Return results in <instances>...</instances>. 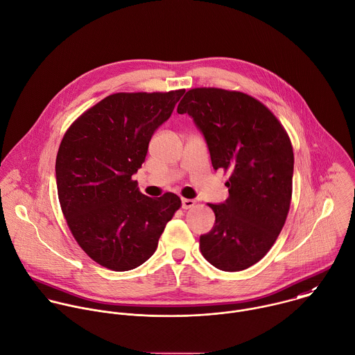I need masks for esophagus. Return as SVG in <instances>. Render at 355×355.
Returning <instances> with one entry per match:
<instances>
[{
  "instance_id": "34e87169",
  "label": "esophagus",
  "mask_w": 355,
  "mask_h": 355,
  "mask_svg": "<svg viewBox=\"0 0 355 355\" xmlns=\"http://www.w3.org/2000/svg\"><path fill=\"white\" fill-rule=\"evenodd\" d=\"M181 206H182V209H191V207H193L195 206V200H192V199H182L181 200Z\"/></svg>"
}]
</instances>
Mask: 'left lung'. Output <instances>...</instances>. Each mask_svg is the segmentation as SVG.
Listing matches in <instances>:
<instances>
[{
  "label": "left lung",
  "mask_w": 355,
  "mask_h": 355,
  "mask_svg": "<svg viewBox=\"0 0 355 355\" xmlns=\"http://www.w3.org/2000/svg\"><path fill=\"white\" fill-rule=\"evenodd\" d=\"M177 112L188 113L207 144L214 170L230 173V196L200 235L203 257L221 271L260 261L282 231L292 199L295 156L278 119L260 101L221 88L189 89Z\"/></svg>",
  "instance_id": "1"
}]
</instances>
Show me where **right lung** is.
<instances>
[{
  "label": "right lung",
  "mask_w": 355,
  "mask_h": 355,
  "mask_svg": "<svg viewBox=\"0 0 355 355\" xmlns=\"http://www.w3.org/2000/svg\"><path fill=\"white\" fill-rule=\"evenodd\" d=\"M184 92L109 95L60 142L55 174L62 213L80 248L102 267L128 271L144 264L181 207L171 192L157 199L142 195L131 177Z\"/></svg>",
  "instance_id": "1"
}]
</instances>
